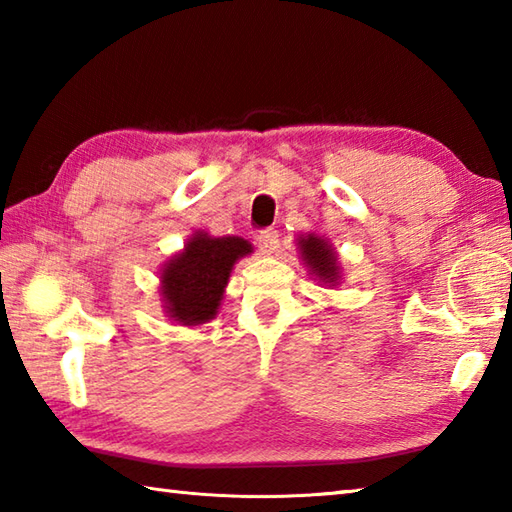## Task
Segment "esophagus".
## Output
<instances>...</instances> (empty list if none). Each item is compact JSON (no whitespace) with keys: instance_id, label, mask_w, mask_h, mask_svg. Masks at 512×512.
I'll list each match as a JSON object with an SVG mask.
<instances>
[{"instance_id":"1","label":"esophagus","mask_w":512,"mask_h":512,"mask_svg":"<svg viewBox=\"0 0 512 512\" xmlns=\"http://www.w3.org/2000/svg\"><path fill=\"white\" fill-rule=\"evenodd\" d=\"M257 246H259V250H262L264 255L275 253V248L279 246V233L275 231V228H266V231H259Z\"/></svg>"}]
</instances>
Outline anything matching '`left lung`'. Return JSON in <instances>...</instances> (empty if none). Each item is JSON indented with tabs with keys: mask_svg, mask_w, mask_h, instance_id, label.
<instances>
[{
	"mask_svg": "<svg viewBox=\"0 0 512 512\" xmlns=\"http://www.w3.org/2000/svg\"><path fill=\"white\" fill-rule=\"evenodd\" d=\"M297 248L301 255V262L306 264L308 273L319 281L321 286L336 288L343 279V270L339 264V255L332 248V244L323 235L306 233L297 237Z\"/></svg>",
	"mask_w": 512,
	"mask_h": 512,
	"instance_id": "left-lung-1",
	"label": "left lung"
}]
</instances>
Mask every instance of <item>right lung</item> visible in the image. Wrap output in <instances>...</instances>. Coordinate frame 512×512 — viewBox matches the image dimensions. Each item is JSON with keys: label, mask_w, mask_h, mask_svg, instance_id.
Here are the masks:
<instances>
[{"label": "right lung", "mask_w": 512, "mask_h": 512, "mask_svg": "<svg viewBox=\"0 0 512 512\" xmlns=\"http://www.w3.org/2000/svg\"><path fill=\"white\" fill-rule=\"evenodd\" d=\"M253 253L244 237H213L195 231L182 250L160 268V301L165 314L184 328L204 325L217 317L233 266Z\"/></svg>", "instance_id": "obj_1"}]
</instances>
